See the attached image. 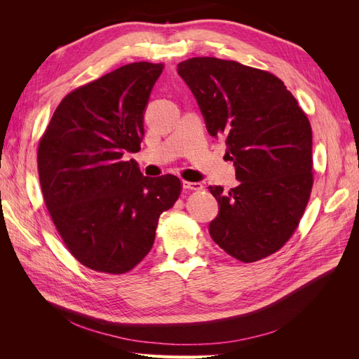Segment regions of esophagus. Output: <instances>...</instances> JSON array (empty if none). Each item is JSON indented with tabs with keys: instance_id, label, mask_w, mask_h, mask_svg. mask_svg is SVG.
Instances as JSON below:
<instances>
[{
	"instance_id": "1",
	"label": "esophagus",
	"mask_w": 359,
	"mask_h": 359,
	"mask_svg": "<svg viewBox=\"0 0 359 359\" xmlns=\"http://www.w3.org/2000/svg\"><path fill=\"white\" fill-rule=\"evenodd\" d=\"M182 187L186 190H194V191H199L203 189L201 182H190V181H182Z\"/></svg>"
}]
</instances>
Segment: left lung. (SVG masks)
I'll return each instance as SVG.
<instances>
[{
    "label": "left lung",
    "mask_w": 359,
    "mask_h": 359,
    "mask_svg": "<svg viewBox=\"0 0 359 359\" xmlns=\"http://www.w3.org/2000/svg\"><path fill=\"white\" fill-rule=\"evenodd\" d=\"M206 130L226 139L238 187H210L219 215L214 243L250 264L273 255L297 231L313 187L311 126L273 73L236 61L196 57L178 64Z\"/></svg>",
    "instance_id": "left-lung-1"
}]
</instances>
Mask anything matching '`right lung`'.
<instances>
[{
  "mask_svg": "<svg viewBox=\"0 0 359 359\" xmlns=\"http://www.w3.org/2000/svg\"><path fill=\"white\" fill-rule=\"evenodd\" d=\"M163 64L132 62L69 93L40 137L43 199L76 260L124 274L154 244L158 217L181 194L175 175L144 177L136 160L144 112Z\"/></svg>",
  "mask_w": 359,
  "mask_h": 359,
  "instance_id": "right-lung-1",
  "label": "right lung"
}]
</instances>
